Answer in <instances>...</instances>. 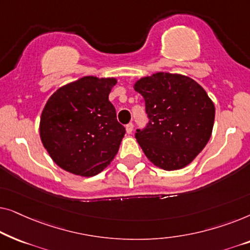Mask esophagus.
Instances as JSON below:
<instances>
[{
	"label": "esophagus",
	"instance_id": "1",
	"mask_svg": "<svg viewBox=\"0 0 250 250\" xmlns=\"http://www.w3.org/2000/svg\"><path fill=\"white\" fill-rule=\"evenodd\" d=\"M133 127H134L133 123H128V124L126 125V132H127L128 134H131V133L133 132Z\"/></svg>",
	"mask_w": 250,
	"mask_h": 250
}]
</instances>
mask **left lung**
<instances>
[{
  "label": "left lung",
  "mask_w": 250,
  "mask_h": 250,
  "mask_svg": "<svg viewBox=\"0 0 250 250\" xmlns=\"http://www.w3.org/2000/svg\"><path fill=\"white\" fill-rule=\"evenodd\" d=\"M134 88L142 95L149 119L135 133L145 155L165 170L187 166L213 131L215 107L206 91L192 78L168 73L143 77Z\"/></svg>",
  "instance_id": "left-lung-1"
}]
</instances>
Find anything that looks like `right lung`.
I'll list each match as a JSON object with an SVG mask.
<instances>
[{
	"instance_id": "add662e5",
	"label": "right lung",
	"mask_w": 250,
	"mask_h": 250,
	"mask_svg": "<svg viewBox=\"0 0 250 250\" xmlns=\"http://www.w3.org/2000/svg\"><path fill=\"white\" fill-rule=\"evenodd\" d=\"M115 78L85 76L60 87L41 116L44 148L61 168L93 176L107 167L125 135L109 101Z\"/></svg>"
}]
</instances>
